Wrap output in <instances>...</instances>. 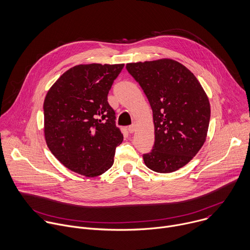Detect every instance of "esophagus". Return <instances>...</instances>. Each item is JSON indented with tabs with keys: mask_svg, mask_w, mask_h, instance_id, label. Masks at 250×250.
Wrapping results in <instances>:
<instances>
[{
	"mask_svg": "<svg viewBox=\"0 0 250 250\" xmlns=\"http://www.w3.org/2000/svg\"><path fill=\"white\" fill-rule=\"evenodd\" d=\"M128 131H129L130 133H134V132L136 131V125H135V124H133V125L128 126Z\"/></svg>",
	"mask_w": 250,
	"mask_h": 250,
	"instance_id": "obj_1",
	"label": "esophagus"
}]
</instances>
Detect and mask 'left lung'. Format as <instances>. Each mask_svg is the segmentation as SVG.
I'll list each match as a JSON object with an SVG mask.
<instances>
[{"label":"left lung","mask_w":250,"mask_h":250,"mask_svg":"<svg viewBox=\"0 0 250 250\" xmlns=\"http://www.w3.org/2000/svg\"><path fill=\"white\" fill-rule=\"evenodd\" d=\"M129 74L139 83L153 110L155 144L143 156L156 172L169 173L187 165L204 145L211 109L196 77L171 59L129 63Z\"/></svg>","instance_id":"8db88e82"}]
</instances>
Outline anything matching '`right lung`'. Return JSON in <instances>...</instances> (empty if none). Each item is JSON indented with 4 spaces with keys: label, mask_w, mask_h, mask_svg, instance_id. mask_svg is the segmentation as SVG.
<instances>
[{
    "label": "right lung",
    "mask_w": 250,
    "mask_h": 250,
    "mask_svg": "<svg viewBox=\"0 0 250 250\" xmlns=\"http://www.w3.org/2000/svg\"><path fill=\"white\" fill-rule=\"evenodd\" d=\"M124 64L77 65L48 90L43 104L44 136L67 168L94 177L108 170L123 135L107 94Z\"/></svg>",
    "instance_id": "right-lung-1"
}]
</instances>
